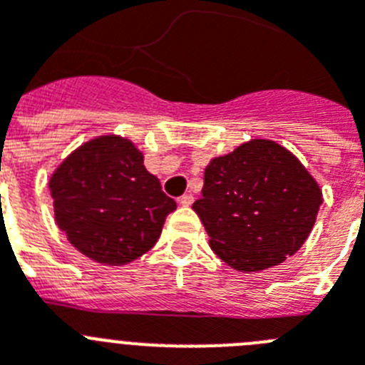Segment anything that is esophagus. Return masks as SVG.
I'll return each instance as SVG.
<instances>
[{"label":"esophagus","mask_w":365,"mask_h":365,"mask_svg":"<svg viewBox=\"0 0 365 365\" xmlns=\"http://www.w3.org/2000/svg\"><path fill=\"white\" fill-rule=\"evenodd\" d=\"M179 202L182 206H190L193 202V195H192V193H185V195L179 199Z\"/></svg>","instance_id":"1"}]
</instances>
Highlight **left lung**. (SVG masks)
I'll return each instance as SVG.
<instances>
[{
  "instance_id": "obj_1",
  "label": "left lung",
  "mask_w": 365,
  "mask_h": 365,
  "mask_svg": "<svg viewBox=\"0 0 365 365\" xmlns=\"http://www.w3.org/2000/svg\"><path fill=\"white\" fill-rule=\"evenodd\" d=\"M322 190L294 155L254 138L215 157L205 170L193 210L219 259L241 272L279 265L314 227Z\"/></svg>"
}]
</instances>
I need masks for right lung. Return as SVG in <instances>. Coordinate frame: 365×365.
Returning a JSON list of instances; mask_svg holds the SVG:
<instances>
[{"label":"right lung","instance_id":"1","mask_svg":"<svg viewBox=\"0 0 365 365\" xmlns=\"http://www.w3.org/2000/svg\"><path fill=\"white\" fill-rule=\"evenodd\" d=\"M54 219L67 241L104 265L146 254L177 208L128 138L102 135L63 160L49 180Z\"/></svg>","mask_w":365,"mask_h":365}]
</instances>
